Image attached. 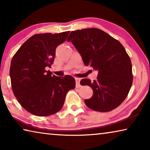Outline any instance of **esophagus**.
<instances>
[{
	"label": "esophagus",
	"instance_id": "1",
	"mask_svg": "<svg viewBox=\"0 0 150 150\" xmlns=\"http://www.w3.org/2000/svg\"><path fill=\"white\" fill-rule=\"evenodd\" d=\"M75 82H76V85H77V87H80V81L81 79L78 78V77H75Z\"/></svg>",
	"mask_w": 150,
	"mask_h": 150
}]
</instances>
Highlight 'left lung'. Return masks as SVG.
I'll return each instance as SVG.
<instances>
[{
  "label": "left lung",
  "instance_id": "left-lung-1",
  "mask_svg": "<svg viewBox=\"0 0 150 150\" xmlns=\"http://www.w3.org/2000/svg\"><path fill=\"white\" fill-rule=\"evenodd\" d=\"M82 57L85 66L97 70L96 81L83 79L81 85H88L93 95L85 100L93 110L109 112L126 99L132 85L130 58L120 42L98 28L72 31L67 38Z\"/></svg>",
  "mask_w": 150,
  "mask_h": 150
}]
</instances>
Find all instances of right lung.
<instances>
[{
    "label": "right lung",
    "instance_id": "add662e5",
    "mask_svg": "<svg viewBox=\"0 0 150 150\" xmlns=\"http://www.w3.org/2000/svg\"><path fill=\"white\" fill-rule=\"evenodd\" d=\"M69 31L36 34L14 55L10 75L12 91L22 107L38 116L54 115L62 108L68 91L75 87V79L52 75L47 67L54 62L55 50Z\"/></svg>",
    "mask_w": 150,
    "mask_h": 150
}]
</instances>
